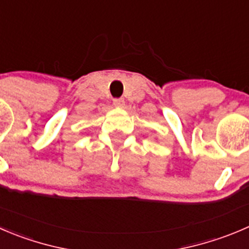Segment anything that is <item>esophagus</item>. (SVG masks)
<instances>
[{
  "mask_svg": "<svg viewBox=\"0 0 249 249\" xmlns=\"http://www.w3.org/2000/svg\"><path fill=\"white\" fill-rule=\"evenodd\" d=\"M113 105L118 108L124 107V100H123V98H115V100L113 101Z\"/></svg>",
  "mask_w": 249,
  "mask_h": 249,
  "instance_id": "1",
  "label": "esophagus"
}]
</instances>
